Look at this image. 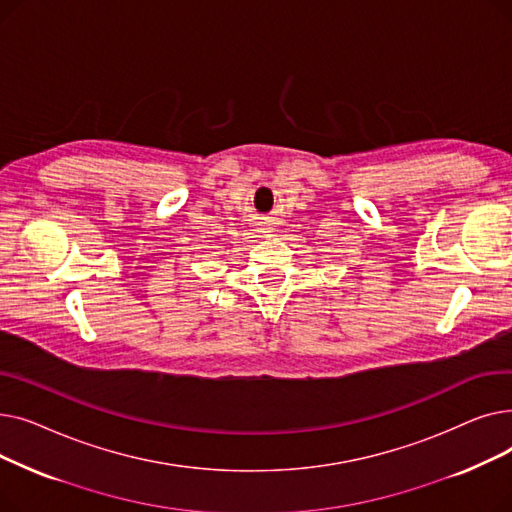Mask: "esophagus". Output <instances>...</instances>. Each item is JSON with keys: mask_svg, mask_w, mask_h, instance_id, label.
Listing matches in <instances>:
<instances>
[{"mask_svg": "<svg viewBox=\"0 0 512 512\" xmlns=\"http://www.w3.org/2000/svg\"><path fill=\"white\" fill-rule=\"evenodd\" d=\"M263 230H265V232H272L274 228H272V224H270V222H263Z\"/></svg>", "mask_w": 512, "mask_h": 512, "instance_id": "34e87169", "label": "esophagus"}]
</instances>
